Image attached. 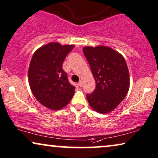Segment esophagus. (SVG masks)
Masks as SVG:
<instances>
[{"label": "esophagus", "instance_id": "1", "mask_svg": "<svg viewBox=\"0 0 158 158\" xmlns=\"http://www.w3.org/2000/svg\"><path fill=\"white\" fill-rule=\"evenodd\" d=\"M77 85H78V86H80V87L83 86V82H82V81H80L78 82V83H77Z\"/></svg>", "mask_w": 158, "mask_h": 158}]
</instances>
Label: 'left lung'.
Instances as JSON below:
<instances>
[{
    "label": "left lung",
    "mask_w": 158,
    "mask_h": 158,
    "mask_svg": "<svg viewBox=\"0 0 158 158\" xmlns=\"http://www.w3.org/2000/svg\"><path fill=\"white\" fill-rule=\"evenodd\" d=\"M83 54L95 79L96 89L86 97L92 109L106 114L114 110L128 94L130 79L124 57L104 46H86Z\"/></svg>",
    "instance_id": "8db88e82"
}]
</instances>
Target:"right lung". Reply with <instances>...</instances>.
Returning <instances> with one entry per match:
<instances>
[{
	"instance_id": "1",
	"label": "right lung",
	"mask_w": 158,
	"mask_h": 158,
	"mask_svg": "<svg viewBox=\"0 0 158 158\" xmlns=\"http://www.w3.org/2000/svg\"><path fill=\"white\" fill-rule=\"evenodd\" d=\"M74 46L49 43L36 50L32 57L28 69L30 89L36 99L50 110L62 109L74 95L75 88L62 69L64 59Z\"/></svg>"
}]
</instances>
